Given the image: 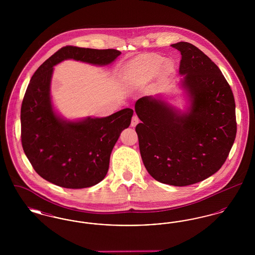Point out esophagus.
Wrapping results in <instances>:
<instances>
[{
    "mask_svg": "<svg viewBox=\"0 0 255 255\" xmlns=\"http://www.w3.org/2000/svg\"><path fill=\"white\" fill-rule=\"evenodd\" d=\"M138 122H139V120H138L137 116H136V115H133V118H132V122H131V126L134 127Z\"/></svg>",
    "mask_w": 255,
    "mask_h": 255,
    "instance_id": "obj_1",
    "label": "esophagus"
}]
</instances>
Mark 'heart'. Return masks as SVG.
Returning <instances> with one entry per match:
<instances>
[{"label":"heart","mask_w":255,"mask_h":255,"mask_svg":"<svg viewBox=\"0 0 255 255\" xmlns=\"http://www.w3.org/2000/svg\"><path fill=\"white\" fill-rule=\"evenodd\" d=\"M152 66H153V63L150 61H136L131 66L127 75L129 77L142 76L152 68Z\"/></svg>","instance_id":"obj_1"}]
</instances>
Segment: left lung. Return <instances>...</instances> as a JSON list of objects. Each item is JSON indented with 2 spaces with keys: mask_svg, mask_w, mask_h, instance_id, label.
<instances>
[{
  "mask_svg": "<svg viewBox=\"0 0 255 255\" xmlns=\"http://www.w3.org/2000/svg\"><path fill=\"white\" fill-rule=\"evenodd\" d=\"M181 51L182 87L190 98L181 113L159 97H143L134 105L141 123L135 127L148 173L158 182L185 186L216 173L233 145L237 123L235 101L218 66L187 42Z\"/></svg>",
  "mask_w": 255,
  "mask_h": 255,
  "instance_id": "left-lung-1",
  "label": "left lung"
}]
</instances>
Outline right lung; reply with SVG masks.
I'll return each instance as SVG.
<instances>
[{
  "label": "right lung",
  "mask_w": 255,
  "mask_h": 255,
  "mask_svg": "<svg viewBox=\"0 0 255 255\" xmlns=\"http://www.w3.org/2000/svg\"><path fill=\"white\" fill-rule=\"evenodd\" d=\"M121 53L118 49L66 46L32 75L21 107V140L33 169L46 181L73 189L101 182L109 169L112 150L133 113L126 108L106 118L64 121L54 113L50 100L53 66L66 59L103 66Z\"/></svg>",
  "instance_id": "add662e5"
}]
</instances>
